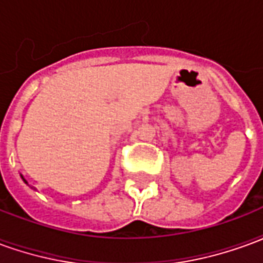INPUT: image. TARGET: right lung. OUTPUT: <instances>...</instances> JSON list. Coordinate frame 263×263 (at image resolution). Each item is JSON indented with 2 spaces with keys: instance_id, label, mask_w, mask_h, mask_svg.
Listing matches in <instances>:
<instances>
[{
  "instance_id": "add662e5",
  "label": "right lung",
  "mask_w": 263,
  "mask_h": 263,
  "mask_svg": "<svg viewBox=\"0 0 263 263\" xmlns=\"http://www.w3.org/2000/svg\"><path fill=\"white\" fill-rule=\"evenodd\" d=\"M24 182H25V183H26V180H25V179H24Z\"/></svg>"
}]
</instances>
